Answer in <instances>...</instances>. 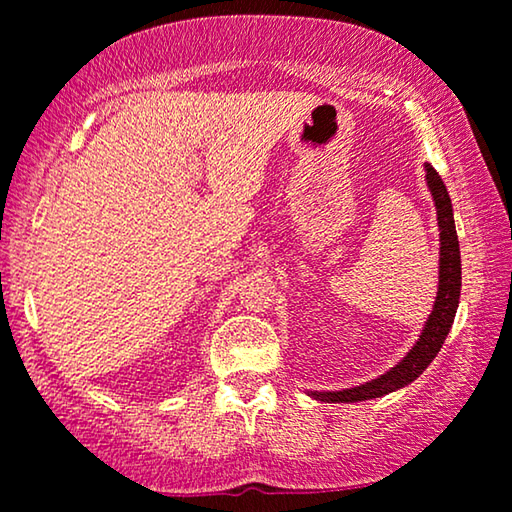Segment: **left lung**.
Listing matches in <instances>:
<instances>
[{
  "label": "left lung",
  "mask_w": 512,
  "mask_h": 512,
  "mask_svg": "<svg viewBox=\"0 0 512 512\" xmlns=\"http://www.w3.org/2000/svg\"><path fill=\"white\" fill-rule=\"evenodd\" d=\"M426 180L431 187L435 208H438V227H440V285L438 297H435V306L431 318L421 332L419 342L414 349L400 360L393 370L381 374L379 379L367 381L363 386L346 388V391H332V393H313V398L320 403H358V400L379 398L403 388L419 377L421 372L431 365V360L438 356V351L445 344L449 335V327L454 323L456 306H459L461 295V252H459V238H456L454 227V213H452V199H449L445 182L435 173L431 163H426Z\"/></svg>",
  "instance_id": "1"
}]
</instances>
